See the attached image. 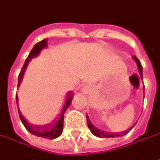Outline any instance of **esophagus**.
<instances>
[{
  "label": "esophagus",
  "instance_id": "obj_1",
  "mask_svg": "<svg viewBox=\"0 0 160 160\" xmlns=\"http://www.w3.org/2000/svg\"><path fill=\"white\" fill-rule=\"evenodd\" d=\"M82 90H83L84 92H87V90H88V87H87V86H84Z\"/></svg>",
  "mask_w": 160,
  "mask_h": 160
}]
</instances>
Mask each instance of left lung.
<instances>
[{"instance_id":"left-lung-1","label":"left lung","mask_w":160,"mask_h":160,"mask_svg":"<svg viewBox=\"0 0 160 160\" xmlns=\"http://www.w3.org/2000/svg\"><path fill=\"white\" fill-rule=\"evenodd\" d=\"M133 59H134V61L136 62V63H137V65H138V69L139 75H140V77H141V79H143V78H143V76H142V66H141V64H140V62H139V61L138 60L137 57L133 56ZM86 119H87L88 128L90 129L91 133H92L94 136L98 137V138H116V137H122V136H124V135H126L127 133H129L130 130L134 127V126H132L130 129H128L126 132H124V133H120V134H110V133H106V132H104V131H100V130H98V129L95 126V125H93V123L90 121L88 116H86Z\"/></svg>"}]
</instances>
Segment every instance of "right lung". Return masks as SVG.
<instances>
[{"mask_svg":"<svg viewBox=\"0 0 160 160\" xmlns=\"http://www.w3.org/2000/svg\"><path fill=\"white\" fill-rule=\"evenodd\" d=\"M45 47H47V39H44V40L39 42L38 43H36L35 45H34V47L32 48L31 52L29 53V55L27 57L26 61L24 62V64H23V66H22V68L21 70L20 75H19V78H18V87L20 86L21 82H22V78H23L25 69L27 68V65H28L29 62L33 58L37 57L40 54V52L43 48H45ZM72 99H73V94H69L68 97L65 99V102L63 103L62 107L61 108V111H60L59 115L57 116V118H55L53 122H51L49 125H46V126H43V127L32 126V125H30L26 121V119L22 117V115L21 114V112L19 110V115H20L21 120H22V124L24 125V127L26 128V130H28L32 135L37 136V137H41V138H48V139L57 138L58 137H60L62 135V129H63V116H64V113H65L66 109L70 106ZM16 101H17V105H18V102H19L18 96H16Z\"/></svg>","mask_w":160,"mask_h":160,"instance_id":"right-lung-1","label":"right lung"}]
</instances>
